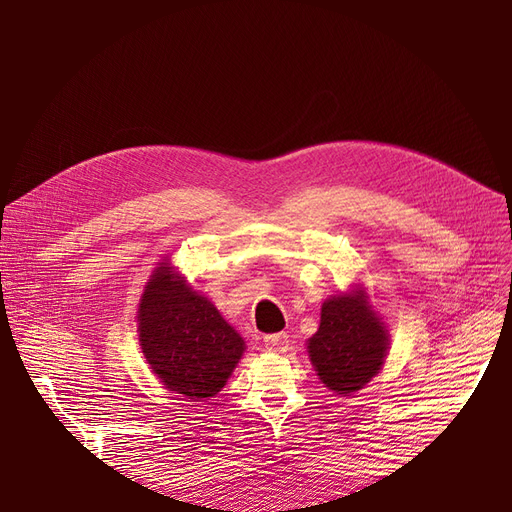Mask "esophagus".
Listing matches in <instances>:
<instances>
[{
	"mask_svg": "<svg viewBox=\"0 0 512 512\" xmlns=\"http://www.w3.org/2000/svg\"><path fill=\"white\" fill-rule=\"evenodd\" d=\"M263 342H265L267 351L282 353V351H286V348H288V334H284V332H280V334H270V336L263 338Z\"/></svg>",
	"mask_w": 512,
	"mask_h": 512,
	"instance_id": "obj_1",
	"label": "esophagus"
}]
</instances>
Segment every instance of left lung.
Returning <instances> with one entry per match:
<instances>
[{
  "instance_id": "8db88e82",
  "label": "left lung",
  "mask_w": 512,
  "mask_h": 512,
  "mask_svg": "<svg viewBox=\"0 0 512 512\" xmlns=\"http://www.w3.org/2000/svg\"><path fill=\"white\" fill-rule=\"evenodd\" d=\"M388 344L382 317L371 309L365 290L355 288L321 305L319 328L307 351L326 388L348 396L380 373Z\"/></svg>"
}]
</instances>
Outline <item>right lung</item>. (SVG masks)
<instances>
[{
    "label": "right lung",
    "mask_w": 512,
    "mask_h": 512,
    "mask_svg": "<svg viewBox=\"0 0 512 512\" xmlns=\"http://www.w3.org/2000/svg\"><path fill=\"white\" fill-rule=\"evenodd\" d=\"M139 342L164 388L193 400L218 394L245 353L240 334L166 261L141 297Z\"/></svg>",
    "instance_id": "obj_1"
}]
</instances>
